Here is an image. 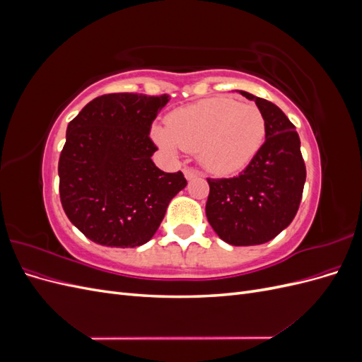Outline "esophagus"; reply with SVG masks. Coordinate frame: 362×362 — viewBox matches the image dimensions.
Listing matches in <instances>:
<instances>
[{
    "mask_svg": "<svg viewBox=\"0 0 362 362\" xmlns=\"http://www.w3.org/2000/svg\"><path fill=\"white\" fill-rule=\"evenodd\" d=\"M184 175H185V178H187L189 181L190 180H194V178H198V177H201V173L198 172V170H194V169H184Z\"/></svg>",
    "mask_w": 362,
    "mask_h": 362,
    "instance_id": "34e87169",
    "label": "esophagus"
}]
</instances>
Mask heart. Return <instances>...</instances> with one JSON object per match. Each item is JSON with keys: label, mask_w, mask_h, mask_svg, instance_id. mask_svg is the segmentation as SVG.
Listing matches in <instances>:
<instances>
[{"label": "heart", "mask_w": 362, "mask_h": 362, "mask_svg": "<svg viewBox=\"0 0 362 362\" xmlns=\"http://www.w3.org/2000/svg\"><path fill=\"white\" fill-rule=\"evenodd\" d=\"M166 125L168 129H152V137L164 151L180 146L198 152L202 168L218 177L245 169L266 136V120L257 105L225 96L178 108L168 116Z\"/></svg>", "instance_id": "1"}]
</instances>
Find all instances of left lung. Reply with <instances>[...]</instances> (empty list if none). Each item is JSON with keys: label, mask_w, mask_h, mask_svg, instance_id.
I'll use <instances>...</instances> for the list:
<instances>
[{"label": "left lung", "mask_w": 362, "mask_h": 362, "mask_svg": "<svg viewBox=\"0 0 362 362\" xmlns=\"http://www.w3.org/2000/svg\"><path fill=\"white\" fill-rule=\"evenodd\" d=\"M255 101L266 120V141L234 178H206L205 213L211 228L233 246L270 242L298 213L306 178L300 139L290 119L273 103L240 90Z\"/></svg>", "instance_id": "left-lung-1"}]
</instances>
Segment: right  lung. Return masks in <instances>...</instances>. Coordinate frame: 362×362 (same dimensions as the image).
Instances as JSON below:
<instances>
[{
	"mask_svg": "<svg viewBox=\"0 0 362 362\" xmlns=\"http://www.w3.org/2000/svg\"><path fill=\"white\" fill-rule=\"evenodd\" d=\"M169 95L108 93L87 104L66 129L59 160L60 201L69 221L92 242L145 245L187 181L160 170L151 125Z\"/></svg>",
	"mask_w": 362,
	"mask_h": 362,
	"instance_id": "right-lung-1",
	"label": "right lung"
}]
</instances>
